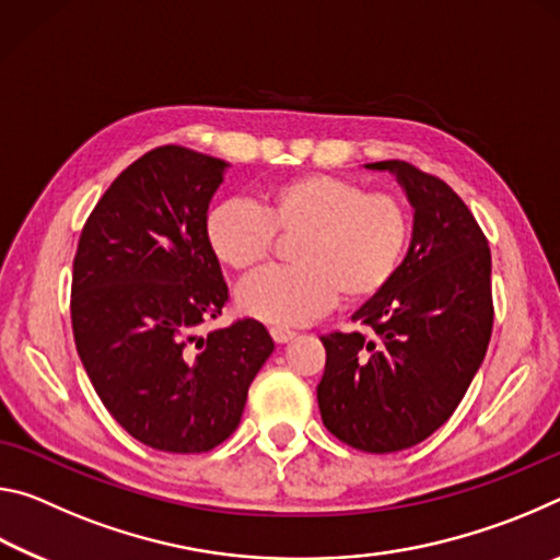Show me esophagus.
<instances>
[{
	"instance_id": "esophagus-1",
	"label": "esophagus",
	"mask_w": 560,
	"mask_h": 560,
	"mask_svg": "<svg viewBox=\"0 0 560 560\" xmlns=\"http://www.w3.org/2000/svg\"><path fill=\"white\" fill-rule=\"evenodd\" d=\"M269 334L273 340H277V343H289V340L296 336V330H291L287 326H271Z\"/></svg>"
}]
</instances>
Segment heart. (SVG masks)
Segmentation results:
<instances>
[{
  "mask_svg": "<svg viewBox=\"0 0 560 560\" xmlns=\"http://www.w3.org/2000/svg\"><path fill=\"white\" fill-rule=\"evenodd\" d=\"M205 234L214 257L240 273L271 257L277 234H299L291 246L296 267L261 271L236 291L246 316L293 326L324 314L338 296L360 303L390 287L410 249L412 214L395 192L303 173L271 185L261 210L244 200L214 205Z\"/></svg>",
  "mask_w": 560,
  "mask_h": 560,
  "instance_id": "obj_1",
  "label": "heart"
}]
</instances>
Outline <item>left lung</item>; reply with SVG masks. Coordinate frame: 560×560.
<instances>
[{
  "instance_id": "left-lung-1",
  "label": "left lung",
  "mask_w": 560,
  "mask_h": 560,
  "mask_svg": "<svg viewBox=\"0 0 560 560\" xmlns=\"http://www.w3.org/2000/svg\"><path fill=\"white\" fill-rule=\"evenodd\" d=\"M390 170L415 207L402 269L353 320L368 328L320 336L316 387L324 424L348 447L387 454L415 447L457 410L494 326L491 252L481 226L444 179L407 160Z\"/></svg>"
}]
</instances>
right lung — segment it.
<instances>
[{"label": "right lung", "instance_id": "add662e5", "mask_svg": "<svg viewBox=\"0 0 560 560\" xmlns=\"http://www.w3.org/2000/svg\"><path fill=\"white\" fill-rule=\"evenodd\" d=\"M224 167L183 145L150 150L103 192L73 257L81 363L120 428L160 452L200 454L230 438L273 350L254 318L197 336L230 301L205 234Z\"/></svg>", "mask_w": 560, "mask_h": 560}]
</instances>
